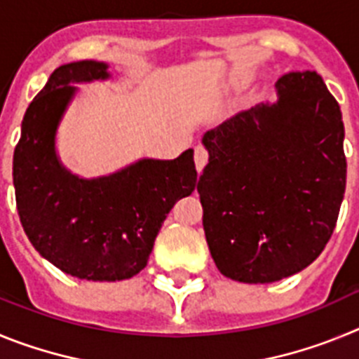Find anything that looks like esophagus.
<instances>
[{
	"label": "esophagus",
	"mask_w": 359,
	"mask_h": 359,
	"mask_svg": "<svg viewBox=\"0 0 359 359\" xmlns=\"http://www.w3.org/2000/svg\"><path fill=\"white\" fill-rule=\"evenodd\" d=\"M194 161H196V169H198V172H201V170L205 169V165L208 163L207 149L201 147V145H198V147H196V152H194Z\"/></svg>",
	"instance_id": "esophagus-1"
}]
</instances>
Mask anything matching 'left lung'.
I'll list each match as a JSON object with an SVG mask.
<instances>
[{"mask_svg":"<svg viewBox=\"0 0 359 359\" xmlns=\"http://www.w3.org/2000/svg\"><path fill=\"white\" fill-rule=\"evenodd\" d=\"M277 102L203 135V228L224 277L268 284L302 271L331 239L347 180L345 129L316 72L275 84Z\"/></svg>","mask_w":359,"mask_h":359,"instance_id":"8db88e82","label":"left lung"}]
</instances>
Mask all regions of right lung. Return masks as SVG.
I'll use <instances>...</instances> for the list:
<instances>
[{"instance_id":"1","label":"right lung","mask_w":359,"mask_h":359,"mask_svg":"<svg viewBox=\"0 0 359 359\" xmlns=\"http://www.w3.org/2000/svg\"><path fill=\"white\" fill-rule=\"evenodd\" d=\"M107 68L77 61L50 75L25 113L12 167L18 214L34 248L65 273L98 282L140 273L174 203L198 183L192 149L174 160L142 158L98 177L62 165L57 129L77 95L75 84L107 81Z\"/></svg>"}]
</instances>
